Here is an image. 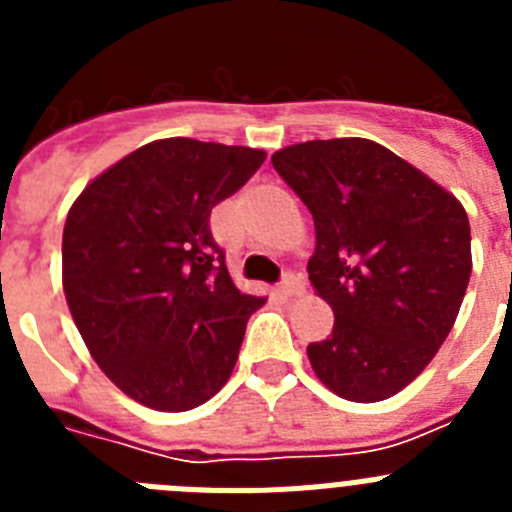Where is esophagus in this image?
<instances>
[{
    "mask_svg": "<svg viewBox=\"0 0 512 512\" xmlns=\"http://www.w3.org/2000/svg\"><path fill=\"white\" fill-rule=\"evenodd\" d=\"M279 287H282V292L287 297L300 295V292H305V277H302V274H297V271H287V274L282 277V284H279Z\"/></svg>",
    "mask_w": 512,
    "mask_h": 512,
    "instance_id": "34e87169",
    "label": "esophagus"
}]
</instances>
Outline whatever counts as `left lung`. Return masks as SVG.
Wrapping results in <instances>:
<instances>
[{
    "label": "left lung",
    "instance_id": "obj_1",
    "mask_svg": "<svg viewBox=\"0 0 512 512\" xmlns=\"http://www.w3.org/2000/svg\"><path fill=\"white\" fill-rule=\"evenodd\" d=\"M315 223L310 284L336 323L307 356L325 387L377 402L436 356L472 274L469 217L454 194L366 138L307 140L271 156Z\"/></svg>",
    "mask_w": 512,
    "mask_h": 512
}]
</instances>
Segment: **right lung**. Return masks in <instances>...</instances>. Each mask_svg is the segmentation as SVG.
Instances as JSON below:
<instances>
[{"mask_svg": "<svg viewBox=\"0 0 512 512\" xmlns=\"http://www.w3.org/2000/svg\"><path fill=\"white\" fill-rule=\"evenodd\" d=\"M264 158L256 148L153 140L69 210L63 292L74 323L102 372L146 408H197L233 372L264 300L233 284L210 212Z\"/></svg>", "mask_w": 512, "mask_h": 512, "instance_id": "1", "label": "right lung"}]
</instances>
